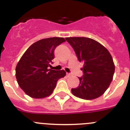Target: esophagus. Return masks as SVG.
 Here are the masks:
<instances>
[{
  "label": "esophagus",
  "mask_w": 130,
  "mask_h": 130,
  "mask_svg": "<svg viewBox=\"0 0 130 130\" xmlns=\"http://www.w3.org/2000/svg\"><path fill=\"white\" fill-rule=\"evenodd\" d=\"M67 76L68 77H70V76H71V74H70V73H67Z\"/></svg>",
  "instance_id": "obj_1"
}]
</instances>
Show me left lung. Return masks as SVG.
Returning a JSON list of instances; mask_svg holds the SVG:
<instances>
[{
  "mask_svg": "<svg viewBox=\"0 0 130 130\" xmlns=\"http://www.w3.org/2000/svg\"><path fill=\"white\" fill-rule=\"evenodd\" d=\"M65 40L72 46L80 62L84 63L83 76L79 86L72 89L75 96L86 100L103 95L112 82L115 67L109 51L96 41L86 37H70Z\"/></svg>",
  "mask_w": 130,
  "mask_h": 130,
  "instance_id": "left-lung-1",
  "label": "left lung"
}]
</instances>
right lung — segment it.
Listing matches in <instances>:
<instances>
[{
	"label": "right lung",
	"instance_id": "add662e5",
	"mask_svg": "<svg viewBox=\"0 0 130 130\" xmlns=\"http://www.w3.org/2000/svg\"><path fill=\"white\" fill-rule=\"evenodd\" d=\"M65 40L53 37L42 39L30 46L15 68L19 87L29 96L44 98L52 94L57 81L66 75L65 70L48 69L55 58L54 51Z\"/></svg>",
	"mask_w": 130,
	"mask_h": 130
}]
</instances>
